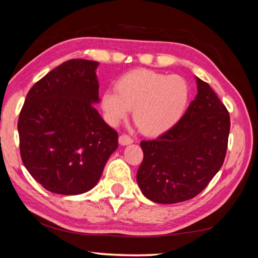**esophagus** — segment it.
Returning a JSON list of instances; mask_svg holds the SVG:
<instances>
[{"label":"esophagus","mask_w":258,"mask_h":258,"mask_svg":"<svg viewBox=\"0 0 258 258\" xmlns=\"http://www.w3.org/2000/svg\"><path fill=\"white\" fill-rule=\"evenodd\" d=\"M132 142H133V139L130 136H127V134H121L119 137V144L121 146H127L130 144H132Z\"/></svg>","instance_id":"esophagus-1"}]
</instances>
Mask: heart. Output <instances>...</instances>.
I'll return each instance as SVG.
<instances>
[{"label":"heart","mask_w":258,"mask_h":258,"mask_svg":"<svg viewBox=\"0 0 258 258\" xmlns=\"http://www.w3.org/2000/svg\"><path fill=\"white\" fill-rule=\"evenodd\" d=\"M114 91H105L101 108L109 124L117 125L133 110V121L142 134L158 137L180 120L187 108L190 88L185 78L147 69L120 77Z\"/></svg>","instance_id":"heart-1"}]
</instances>
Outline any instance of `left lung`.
Segmentation results:
<instances>
[{
    "label": "left lung",
    "mask_w": 258,
    "mask_h": 258,
    "mask_svg": "<svg viewBox=\"0 0 258 258\" xmlns=\"http://www.w3.org/2000/svg\"><path fill=\"white\" fill-rule=\"evenodd\" d=\"M198 94L181 119L156 140L141 141L144 161L137 181L147 199L161 204L195 198L222 167L230 113L209 84L196 78Z\"/></svg>",
    "instance_id": "8db88e82"
}]
</instances>
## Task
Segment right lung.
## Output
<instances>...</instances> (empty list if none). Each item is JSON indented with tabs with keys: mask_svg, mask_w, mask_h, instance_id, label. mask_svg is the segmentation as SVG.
<instances>
[{
	"mask_svg": "<svg viewBox=\"0 0 258 258\" xmlns=\"http://www.w3.org/2000/svg\"><path fill=\"white\" fill-rule=\"evenodd\" d=\"M97 67L88 59L60 64L30 89L19 113L22 161L51 193L91 190L118 147V133L93 105L100 102Z\"/></svg>",
	"mask_w": 258,
	"mask_h": 258,
	"instance_id": "obj_1",
	"label": "right lung"
}]
</instances>
